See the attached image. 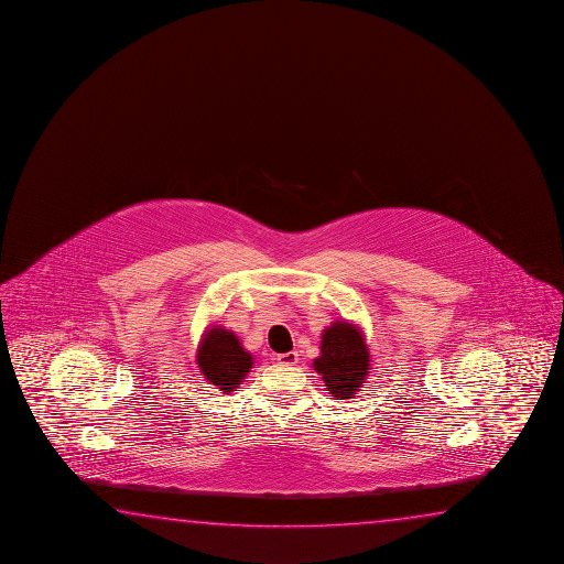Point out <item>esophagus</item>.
I'll return each instance as SVG.
<instances>
[{
	"mask_svg": "<svg viewBox=\"0 0 564 564\" xmlns=\"http://www.w3.org/2000/svg\"><path fill=\"white\" fill-rule=\"evenodd\" d=\"M278 360L281 365H296L299 362V352H283V355H278Z\"/></svg>",
	"mask_w": 564,
	"mask_h": 564,
	"instance_id": "1",
	"label": "esophagus"
}]
</instances>
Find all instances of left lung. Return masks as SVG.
Here are the masks:
<instances>
[{
    "instance_id": "8db88e82",
    "label": "left lung",
    "mask_w": 564,
    "mask_h": 564,
    "mask_svg": "<svg viewBox=\"0 0 564 564\" xmlns=\"http://www.w3.org/2000/svg\"><path fill=\"white\" fill-rule=\"evenodd\" d=\"M312 367L322 375L332 398H352L365 386L370 370V352L360 327L345 319H337L326 327L322 334L319 357L314 359Z\"/></svg>"
}]
</instances>
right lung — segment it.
Returning <instances> with one entry per match:
<instances>
[{
  "label": "right lung",
  "mask_w": 564,
  "mask_h": 564,
  "mask_svg": "<svg viewBox=\"0 0 564 564\" xmlns=\"http://www.w3.org/2000/svg\"><path fill=\"white\" fill-rule=\"evenodd\" d=\"M196 360L205 380L217 386L220 392H235L253 362L252 355L240 345L237 335L220 326L204 334Z\"/></svg>",
  "instance_id": "right-lung-1"
}]
</instances>
